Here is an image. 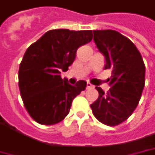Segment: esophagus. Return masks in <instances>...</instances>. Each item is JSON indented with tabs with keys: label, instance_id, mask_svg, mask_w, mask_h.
Wrapping results in <instances>:
<instances>
[{
	"label": "esophagus",
	"instance_id": "34e87169",
	"mask_svg": "<svg viewBox=\"0 0 155 155\" xmlns=\"http://www.w3.org/2000/svg\"><path fill=\"white\" fill-rule=\"evenodd\" d=\"M93 87H94V86H93V85H92V84H91V83H89V82L87 83L86 89H92Z\"/></svg>",
	"mask_w": 155,
	"mask_h": 155
}]
</instances>
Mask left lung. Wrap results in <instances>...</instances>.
<instances>
[{
	"mask_svg": "<svg viewBox=\"0 0 155 155\" xmlns=\"http://www.w3.org/2000/svg\"><path fill=\"white\" fill-rule=\"evenodd\" d=\"M94 41L111 70L110 91L96 87L98 98L91 104L93 115L108 126L126 121L139 104L145 85V64L134 44L114 30H95Z\"/></svg>",
	"mask_w": 155,
	"mask_h": 155,
	"instance_id": "obj_1",
	"label": "left lung"
}]
</instances>
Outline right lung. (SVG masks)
Masks as SVG:
<instances>
[{
  "instance_id": "right-lung-1",
  "label": "right lung",
  "mask_w": 155,
  "mask_h": 155,
  "mask_svg": "<svg viewBox=\"0 0 155 155\" xmlns=\"http://www.w3.org/2000/svg\"><path fill=\"white\" fill-rule=\"evenodd\" d=\"M91 39V30L56 29L27 48L19 69V88L24 106L35 122L54 125L63 121L73 99L85 90V81L72 86L60 73L73 63L78 48Z\"/></svg>"
}]
</instances>
